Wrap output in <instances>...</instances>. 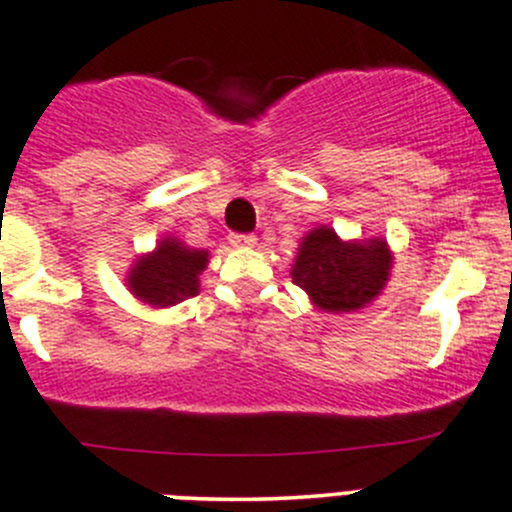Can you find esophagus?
Returning <instances> with one entry per match:
<instances>
[{"label": "esophagus", "mask_w": 512, "mask_h": 512, "mask_svg": "<svg viewBox=\"0 0 512 512\" xmlns=\"http://www.w3.org/2000/svg\"><path fill=\"white\" fill-rule=\"evenodd\" d=\"M257 242L255 235H250V232H232L230 235V245L232 247H252Z\"/></svg>", "instance_id": "34e87169"}]
</instances>
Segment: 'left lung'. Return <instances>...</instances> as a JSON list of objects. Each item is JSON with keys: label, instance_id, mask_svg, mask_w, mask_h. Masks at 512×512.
<instances>
[{"label": "left lung", "instance_id": "1", "mask_svg": "<svg viewBox=\"0 0 512 512\" xmlns=\"http://www.w3.org/2000/svg\"><path fill=\"white\" fill-rule=\"evenodd\" d=\"M393 255L385 240L342 242L330 227H315L302 240L292 282L325 312H352L380 295Z\"/></svg>", "mask_w": 512, "mask_h": 512}]
</instances>
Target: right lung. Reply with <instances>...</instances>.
<instances>
[{
    "instance_id": "right-lung-1",
    "label": "right lung",
    "mask_w": 512,
    "mask_h": 512,
    "mask_svg": "<svg viewBox=\"0 0 512 512\" xmlns=\"http://www.w3.org/2000/svg\"><path fill=\"white\" fill-rule=\"evenodd\" d=\"M207 267L205 250H190L177 240H162L152 255L130 270V290L142 302L170 307L200 292V272Z\"/></svg>"
}]
</instances>
